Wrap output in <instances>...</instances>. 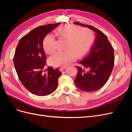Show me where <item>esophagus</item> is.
<instances>
[{"label": "esophagus", "mask_w": 132, "mask_h": 132, "mask_svg": "<svg viewBox=\"0 0 132 132\" xmlns=\"http://www.w3.org/2000/svg\"><path fill=\"white\" fill-rule=\"evenodd\" d=\"M67 68V67H59V70L61 71H63L64 70Z\"/></svg>", "instance_id": "1"}]
</instances>
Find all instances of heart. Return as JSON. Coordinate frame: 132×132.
I'll return each instance as SVG.
<instances>
[{
    "mask_svg": "<svg viewBox=\"0 0 132 132\" xmlns=\"http://www.w3.org/2000/svg\"><path fill=\"white\" fill-rule=\"evenodd\" d=\"M57 34L60 38L67 40L65 51H58L50 58L51 64L55 66L66 65L75 58L86 53L93 45L94 39L93 31L88 28H80L73 25H66L59 27ZM45 52L52 54L56 49L55 39L53 35H46L43 40Z\"/></svg>",
    "mask_w": 132,
    "mask_h": 132,
    "instance_id": "heart-1",
    "label": "heart"
}]
</instances>
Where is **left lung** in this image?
I'll list each match as a JSON object with an SVG mask.
<instances>
[{
	"mask_svg": "<svg viewBox=\"0 0 132 132\" xmlns=\"http://www.w3.org/2000/svg\"><path fill=\"white\" fill-rule=\"evenodd\" d=\"M74 24L87 27L96 34L94 45L91 51L77 66L78 73L74 80L79 89L86 92H93L104 86L109 80L114 67V49L107 36L93 26L79 22Z\"/></svg>",
	"mask_w": 132,
	"mask_h": 132,
	"instance_id": "8db88e82",
	"label": "left lung"
}]
</instances>
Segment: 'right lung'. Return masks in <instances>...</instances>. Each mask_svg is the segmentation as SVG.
<instances>
[{"mask_svg": "<svg viewBox=\"0 0 132 132\" xmlns=\"http://www.w3.org/2000/svg\"><path fill=\"white\" fill-rule=\"evenodd\" d=\"M60 23L36 28L20 39L16 48L13 59L18 76L25 88L34 95L47 96L57 88L62 72L51 67L43 69L47 64L42 43L44 37Z\"/></svg>", "mask_w": 132, "mask_h": 132, "instance_id": "right-lung-1", "label": "right lung"}]
</instances>
